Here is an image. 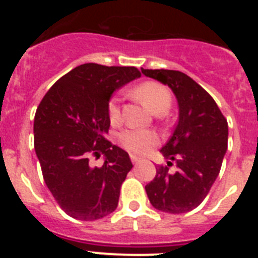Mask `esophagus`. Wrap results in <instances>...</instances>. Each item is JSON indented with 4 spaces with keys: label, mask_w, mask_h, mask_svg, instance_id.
Returning a JSON list of instances; mask_svg holds the SVG:
<instances>
[{
    "label": "esophagus",
    "mask_w": 258,
    "mask_h": 258,
    "mask_svg": "<svg viewBox=\"0 0 258 258\" xmlns=\"http://www.w3.org/2000/svg\"><path fill=\"white\" fill-rule=\"evenodd\" d=\"M131 160H132V163L137 164V163H140V161H141V157L136 156V155H131Z\"/></svg>",
    "instance_id": "1"
}]
</instances>
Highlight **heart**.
Segmentation results:
<instances>
[{"instance_id": "1", "label": "heart", "mask_w": 258, "mask_h": 258, "mask_svg": "<svg viewBox=\"0 0 258 258\" xmlns=\"http://www.w3.org/2000/svg\"><path fill=\"white\" fill-rule=\"evenodd\" d=\"M134 93L140 98L141 102L155 115L165 112L172 103V94L169 89L156 81L142 83L134 89ZM107 112H108L109 122L113 125L118 124L121 118V111H120L117 97H113L109 101ZM117 141L126 151L132 154L143 155L149 152L152 146L156 145L157 136L154 132L143 131V129H125L118 134Z\"/></svg>"}]
</instances>
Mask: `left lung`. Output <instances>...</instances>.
<instances>
[{
  "label": "left lung",
  "instance_id": "left-lung-1",
  "mask_svg": "<svg viewBox=\"0 0 258 258\" xmlns=\"http://www.w3.org/2000/svg\"><path fill=\"white\" fill-rule=\"evenodd\" d=\"M142 74L169 86L179 109L173 136L160 150L168 165L175 161L177 170L157 166L146 192L157 211L186 213L206 199L220 173L227 150V121L213 98L183 72L142 68Z\"/></svg>",
  "mask_w": 258,
  "mask_h": 258
}]
</instances>
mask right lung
Here are the masks:
<instances>
[{
    "instance_id": "1",
    "label": "right lung",
    "mask_w": 258,
    "mask_h": 258,
    "mask_svg": "<svg viewBox=\"0 0 258 258\" xmlns=\"http://www.w3.org/2000/svg\"><path fill=\"white\" fill-rule=\"evenodd\" d=\"M141 77L136 67L85 63L56 81L35 115V151L45 183L72 218L95 221L112 213L120 187L133 168L126 151L106 140L111 95ZM105 155L92 168L90 154Z\"/></svg>"
}]
</instances>
